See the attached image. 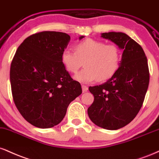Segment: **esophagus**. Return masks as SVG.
Here are the masks:
<instances>
[{
  "label": "esophagus",
  "instance_id": "1",
  "mask_svg": "<svg viewBox=\"0 0 159 159\" xmlns=\"http://www.w3.org/2000/svg\"><path fill=\"white\" fill-rule=\"evenodd\" d=\"M81 87H82V91H83V93H86V92H87L88 87H87V86L82 85Z\"/></svg>",
  "mask_w": 159,
  "mask_h": 159
}]
</instances>
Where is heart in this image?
<instances>
[{
    "instance_id": "b5f03b06",
    "label": "heart",
    "mask_w": 159,
    "mask_h": 159,
    "mask_svg": "<svg viewBox=\"0 0 159 159\" xmlns=\"http://www.w3.org/2000/svg\"><path fill=\"white\" fill-rule=\"evenodd\" d=\"M75 51L64 49L61 60L68 72L75 73L80 67L84 68L75 75V79L81 83H89L98 78L105 81L112 77L118 70L121 53L116 44L98 40L87 38L75 45Z\"/></svg>"
}]
</instances>
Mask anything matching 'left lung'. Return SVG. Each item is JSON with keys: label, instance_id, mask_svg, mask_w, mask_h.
I'll use <instances>...</instances> for the list:
<instances>
[{"label": "left lung", "instance_id": "left-lung-1", "mask_svg": "<svg viewBox=\"0 0 159 159\" xmlns=\"http://www.w3.org/2000/svg\"><path fill=\"white\" fill-rule=\"evenodd\" d=\"M101 37L123 49L119 67L107 81L89 87L94 101L88 116L95 125L120 129L134 119L142 107L150 81L147 59L142 47L123 32H105Z\"/></svg>", "mask_w": 159, "mask_h": 159}]
</instances>
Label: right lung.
Returning <instances> with one entry per match:
<instances>
[{"instance_id": "1", "label": "right lung", "mask_w": 159, "mask_h": 159, "mask_svg": "<svg viewBox=\"0 0 159 159\" xmlns=\"http://www.w3.org/2000/svg\"><path fill=\"white\" fill-rule=\"evenodd\" d=\"M70 41L64 32H38L23 41L12 59L13 100L25 120L36 127L58 124L70 102L82 93L80 83L72 79L61 60Z\"/></svg>"}]
</instances>
